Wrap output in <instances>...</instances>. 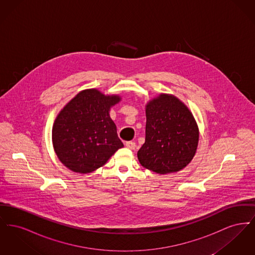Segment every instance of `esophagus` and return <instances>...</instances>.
Instances as JSON below:
<instances>
[{"mask_svg": "<svg viewBox=\"0 0 255 255\" xmlns=\"http://www.w3.org/2000/svg\"><path fill=\"white\" fill-rule=\"evenodd\" d=\"M125 146H126L128 149H130V150H133V149L135 148V143H134L133 141H127V142L125 143Z\"/></svg>", "mask_w": 255, "mask_h": 255, "instance_id": "esophagus-1", "label": "esophagus"}]
</instances>
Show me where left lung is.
<instances>
[{
	"label": "left lung",
	"mask_w": 255,
	"mask_h": 255,
	"mask_svg": "<svg viewBox=\"0 0 255 255\" xmlns=\"http://www.w3.org/2000/svg\"><path fill=\"white\" fill-rule=\"evenodd\" d=\"M145 113V142L137 152L140 164L159 175L183 169L194 158L199 143L193 114L169 94L149 100Z\"/></svg>",
	"instance_id": "8db88e82"
}]
</instances>
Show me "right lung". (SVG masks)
<instances>
[{
	"instance_id": "add662e5",
	"label": "right lung",
	"mask_w": 255,
	"mask_h": 255,
	"mask_svg": "<svg viewBox=\"0 0 255 255\" xmlns=\"http://www.w3.org/2000/svg\"><path fill=\"white\" fill-rule=\"evenodd\" d=\"M121 100L119 95L87 89L61 110L52 126V145L67 168L80 174L92 173L123 147L110 118V110Z\"/></svg>"
}]
</instances>
